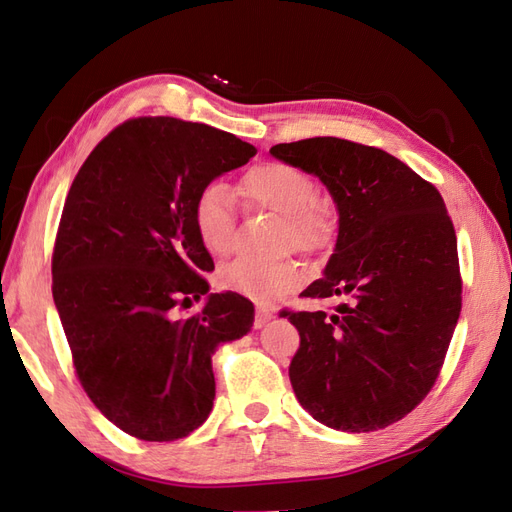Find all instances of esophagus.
<instances>
[{
	"instance_id": "obj_1",
	"label": "esophagus",
	"mask_w": 512,
	"mask_h": 512,
	"mask_svg": "<svg viewBox=\"0 0 512 512\" xmlns=\"http://www.w3.org/2000/svg\"><path fill=\"white\" fill-rule=\"evenodd\" d=\"M273 317V310H269V308H263V306H258L256 308V321H254V328H263L265 323H269Z\"/></svg>"
}]
</instances>
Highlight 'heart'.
Segmentation results:
<instances>
[{"label":"heart","instance_id":"obj_1","mask_svg":"<svg viewBox=\"0 0 512 512\" xmlns=\"http://www.w3.org/2000/svg\"><path fill=\"white\" fill-rule=\"evenodd\" d=\"M239 195L247 208L280 215L278 245L317 256L332 249L339 234V213L330 199L315 193V180L289 162L267 160L254 165L239 180ZM193 228L210 256H226L232 247L234 206L226 186L210 182L193 202ZM226 291L256 304H271L302 284V271L291 260L263 263L236 258L219 271Z\"/></svg>","mask_w":512,"mask_h":512}]
</instances>
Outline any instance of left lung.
Returning a JSON list of instances; mask_svg holds the SVG:
<instances>
[{
  "label": "left lung",
  "instance_id": "left-lung-1",
  "mask_svg": "<svg viewBox=\"0 0 512 512\" xmlns=\"http://www.w3.org/2000/svg\"><path fill=\"white\" fill-rule=\"evenodd\" d=\"M269 152L319 176L339 208L326 276L302 297H350L332 315L280 310L302 339L289 367L297 400L334 430L391 426L430 393L463 306L443 197L371 145L315 136Z\"/></svg>",
  "mask_w": 512,
  "mask_h": 512
}]
</instances>
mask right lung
Returning <instances> with one entry per match:
<instances>
[{"mask_svg":"<svg viewBox=\"0 0 512 512\" xmlns=\"http://www.w3.org/2000/svg\"><path fill=\"white\" fill-rule=\"evenodd\" d=\"M256 147L206 123L123 121L84 160L62 208L52 293L78 382L102 415L141 441H178L213 410L219 343L241 339L254 304L208 293L213 258L193 228L202 186Z\"/></svg>","mask_w":512,"mask_h":512,"instance_id":"right-lung-1","label":"right lung"}]
</instances>
